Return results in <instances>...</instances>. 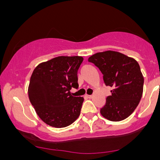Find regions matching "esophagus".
<instances>
[{
	"mask_svg": "<svg viewBox=\"0 0 160 160\" xmlns=\"http://www.w3.org/2000/svg\"><path fill=\"white\" fill-rule=\"evenodd\" d=\"M86 97H87V98H92L93 96H92V95H86Z\"/></svg>",
	"mask_w": 160,
	"mask_h": 160,
	"instance_id": "34e87169",
	"label": "esophagus"
}]
</instances>
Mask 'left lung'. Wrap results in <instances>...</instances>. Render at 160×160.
<instances>
[{
	"label": "left lung",
	"mask_w": 160,
	"mask_h": 160,
	"mask_svg": "<svg viewBox=\"0 0 160 160\" xmlns=\"http://www.w3.org/2000/svg\"><path fill=\"white\" fill-rule=\"evenodd\" d=\"M99 68L111 95L101 108L102 117L111 122H120L129 117L138 106L143 93L144 77L138 62L119 52L107 50L88 58Z\"/></svg>",
	"instance_id": "1"
}]
</instances>
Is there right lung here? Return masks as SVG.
<instances>
[{
    "instance_id": "obj_1",
    "label": "right lung",
    "mask_w": 160,
    "mask_h": 160,
    "mask_svg": "<svg viewBox=\"0 0 160 160\" xmlns=\"http://www.w3.org/2000/svg\"><path fill=\"white\" fill-rule=\"evenodd\" d=\"M83 58L60 56L40 63L34 69L28 86V97L36 114L46 124L64 128L80 114L83 97L71 95L77 88V71Z\"/></svg>"
}]
</instances>
